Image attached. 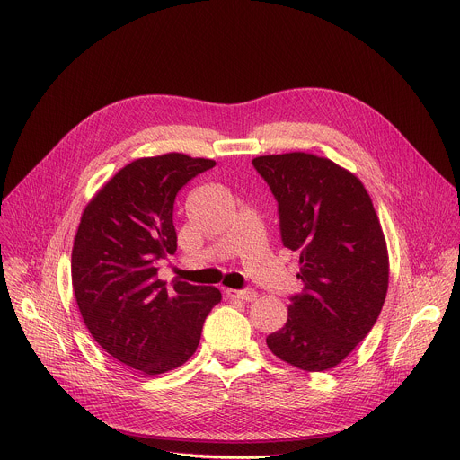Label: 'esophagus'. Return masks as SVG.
Returning a JSON list of instances; mask_svg holds the SVG:
<instances>
[{
    "instance_id": "esophagus-1",
    "label": "esophagus",
    "mask_w": 460,
    "mask_h": 460,
    "mask_svg": "<svg viewBox=\"0 0 460 460\" xmlns=\"http://www.w3.org/2000/svg\"><path fill=\"white\" fill-rule=\"evenodd\" d=\"M226 293H227V296L238 298V300H243V302H252L258 296V293L254 289H240V291L238 289H226Z\"/></svg>"
}]
</instances>
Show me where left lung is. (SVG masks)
<instances>
[{"mask_svg":"<svg viewBox=\"0 0 460 460\" xmlns=\"http://www.w3.org/2000/svg\"><path fill=\"white\" fill-rule=\"evenodd\" d=\"M279 202L282 242L300 252L304 291L268 348L304 371H327L366 339L385 300L389 256L364 183L309 153L256 156Z\"/></svg>","mask_w":460,"mask_h":460,"instance_id":"1","label":"left lung"}]
</instances>
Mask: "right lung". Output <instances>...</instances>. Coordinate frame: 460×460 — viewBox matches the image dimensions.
<instances>
[{"instance_id":"obj_1","label":"right lung","mask_w":460,"mask_h":460,"mask_svg":"<svg viewBox=\"0 0 460 460\" xmlns=\"http://www.w3.org/2000/svg\"><path fill=\"white\" fill-rule=\"evenodd\" d=\"M217 162L183 153L121 167L84 209L73 247V289L93 339L116 360L160 375L199 348L206 316L222 300L213 286L158 279L176 251L178 190Z\"/></svg>"}]
</instances>
